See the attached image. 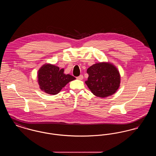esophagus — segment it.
<instances>
[{"instance_id":"esophagus-1","label":"esophagus","mask_w":156,"mask_h":156,"mask_svg":"<svg viewBox=\"0 0 156 156\" xmlns=\"http://www.w3.org/2000/svg\"><path fill=\"white\" fill-rule=\"evenodd\" d=\"M83 75H80L79 76L76 77V78H77L78 80H83Z\"/></svg>"}]
</instances>
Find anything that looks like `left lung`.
Here are the masks:
<instances>
[{"label": "left lung", "instance_id": "obj_1", "mask_svg": "<svg viewBox=\"0 0 156 156\" xmlns=\"http://www.w3.org/2000/svg\"><path fill=\"white\" fill-rule=\"evenodd\" d=\"M88 80L85 82L96 97L111 96L119 89L120 75L116 67L109 62H99L88 68Z\"/></svg>", "mask_w": 156, "mask_h": 156}]
</instances>
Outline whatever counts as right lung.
Masks as SVG:
<instances>
[{
    "instance_id": "1",
    "label": "right lung",
    "mask_w": 156,
    "mask_h": 156,
    "mask_svg": "<svg viewBox=\"0 0 156 156\" xmlns=\"http://www.w3.org/2000/svg\"><path fill=\"white\" fill-rule=\"evenodd\" d=\"M64 69L56 66L45 64L37 73L38 83L40 89L50 95H57L68 83L75 80L74 76L64 73Z\"/></svg>"
}]
</instances>
